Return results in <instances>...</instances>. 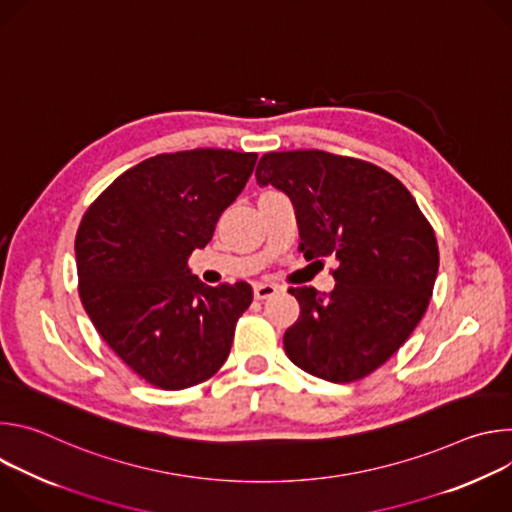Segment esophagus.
I'll return each instance as SVG.
<instances>
[{"label": "esophagus", "mask_w": 512, "mask_h": 512, "mask_svg": "<svg viewBox=\"0 0 512 512\" xmlns=\"http://www.w3.org/2000/svg\"><path fill=\"white\" fill-rule=\"evenodd\" d=\"M277 294V287L271 283H255L253 285V296L255 300H267Z\"/></svg>", "instance_id": "esophagus-1"}]
</instances>
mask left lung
<instances>
[{"label":"left lung","instance_id":"1","mask_svg":"<svg viewBox=\"0 0 512 512\" xmlns=\"http://www.w3.org/2000/svg\"><path fill=\"white\" fill-rule=\"evenodd\" d=\"M257 184L296 208L304 257H334L330 294L291 287L300 318L283 334L302 371L354 383L377 371L423 318L440 267L435 233L411 192L383 168L322 150L271 152Z\"/></svg>","mask_w":512,"mask_h":512}]
</instances>
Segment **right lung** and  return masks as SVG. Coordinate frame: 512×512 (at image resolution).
Wrapping results in <instances>:
<instances>
[{"label": "right lung", "mask_w": 512, "mask_h": 512, "mask_svg": "<svg viewBox=\"0 0 512 512\" xmlns=\"http://www.w3.org/2000/svg\"><path fill=\"white\" fill-rule=\"evenodd\" d=\"M255 162V152L214 148L158 154L115 178L83 216L75 241L83 308L145 383L194 387L231 352L253 289L206 285L186 259L208 245Z\"/></svg>", "instance_id": "1"}]
</instances>
